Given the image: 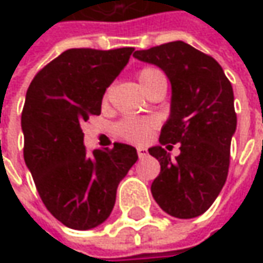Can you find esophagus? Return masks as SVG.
<instances>
[{"instance_id": "1", "label": "esophagus", "mask_w": 263, "mask_h": 263, "mask_svg": "<svg viewBox=\"0 0 263 263\" xmlns=\"http://www.w3.org/2000/svg\"><path fill=\"white\" fill-rule=\"evenodd\" d=\"M137 155L139 158H145L147 155V151L145 147H137Z\"/></svg>"}]
</instances>
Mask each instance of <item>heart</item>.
<instances>
[{"mask_svg":"<svg viewBox=\"0 0 263 263\" xmlns=\"http://www.w3.org/2000/svg\"><path fill=\"white\" fill-rule=\"evenodd\" d=\"M158 77H162V73L157 68H152V67H145V68L139 70V73H137V79H139V82H140L145 92ZM106 96H108V92H106L105 99ZM155 127H157V121L154 118L127 117V118H123L117 123L116 127H114V132H116L117 136L123 140L132 142V143H142L151 137Z\"/></svg>","mask_w":263,"mask_h":263,"instance_id":"b5f03b06","label":"heart"}]
</instances>
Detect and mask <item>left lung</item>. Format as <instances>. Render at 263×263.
<instances>
[{
  "label": "left lung",
  "mask_w": 263,
  "mask_h": 263,
  "mask_svg": "<svg viewBox=\"0 0 263 263\" xmlns=\"http://www.w3.org/2000/svg\"><path fill=\"white\" fill-rule=\"evenodd\" d=\"M133 55L162 68L173 89L161 146L149 149L161 164L151 186L152 196L171 217H199L227 180L231 137L237 126L233 86L217 60L181 41ZM176 143H180V155L171 160L163 145L169 148Z\"/></svg>",
  "instance_id": "1"
}]
</instances>
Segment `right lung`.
<instances>
[{"label":"right lung","instance_id":"obj_1","mask_svg":"<svg viewBox=\"0 0 263 263\" xmlns=\"http://www.w3.org/2000/svg\"><path fill=\"white\" fill-rule=\"evenodd\" d=\"M135 48H73L33 77L22 111L23 157L46 209L66 227L89 230L109 217L118 183L137 161L136 149L114 143L87 152L82 124L101 114L106 87Z\"/></svg>","mask_w":263,"mask_h":263}]
</instances>
